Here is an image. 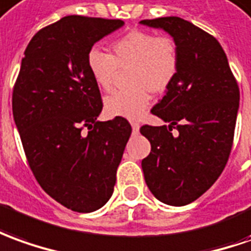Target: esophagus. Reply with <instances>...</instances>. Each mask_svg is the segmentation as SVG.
Here are the masks:
<instances>
[{"label": "esophagus", "mask_w": 251, "mask_h": 251, "mask_svg": "<svg viewBox=\"0 0 251 251\" xmlns=\"http://www.w3.org/2000/svg\"><path fill=\"white\" fill-rule=\"evenodd\" d=\"M131 126H132V134H138L139 132V123L136 122H132L131 123Z\"/></svg>", "instance_id": "obj_1"}]
</instances>
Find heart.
<instances>
[{"label": "heart", "instance_id": "obj_1", "mask_svg": "<svg viewBox=\"0 0 251 251\" xmlns=\"http://www.w3.org/2000/svg\"><path fill=\"white\" fill-rule=\"evenodd\" d=\"M180 67V51L172 36L132 30L112 43V54L93 48L87 53V68L93 80L105 91L112 89L120 70H127V87L105 98L110 116L136 119L148 108L150 93H165L175 82Z\"/></svg>", "mask_w": 251, "mask_h": 251}]
</instances>
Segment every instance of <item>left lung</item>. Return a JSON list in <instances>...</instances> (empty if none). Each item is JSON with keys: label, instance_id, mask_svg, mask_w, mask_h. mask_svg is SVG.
<instances>
[{"label": "left lung", "instance_id": "1", "mask_svg": "<svg viewBox=\"0 0 251 251\" xmlns=\"http://www.w3.org/2000/svg\"><path fill=\"white\" fill-rule=\"evenodd\" d=\"M141 24L162 28L179 46L175 82L151 113L169 126H142L151 145L142 160L149 190L158 201L183 206L212 187L226 168L234 142L239 87L215 36L180 17ZM178 131L172 134V128Z\"/></svg>", "mask_w": 251, "mask_h": 251}]
</instances>
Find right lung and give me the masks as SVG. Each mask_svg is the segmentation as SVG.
Masks as SVG:
<instances>
[{"label":"right lung","mask_w":251,"mask_h":251,"mask_svg":"<svg viewBox=\"0 0 251 251\" xmlns=\"http://www.w3.org/2000/svg\"><path fill=\"white\" fill-rule=\"evenodd\" d=\"M123 24L72 15L39 30L24 51L13 87V119L36 181L79 213L102 208L112 197L132 131L120 116L97 120L102 100L87 68L94 43Z\"/></svg>","instance_id":"right-lung-1"}]
</instances>
